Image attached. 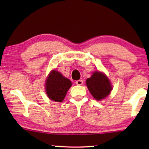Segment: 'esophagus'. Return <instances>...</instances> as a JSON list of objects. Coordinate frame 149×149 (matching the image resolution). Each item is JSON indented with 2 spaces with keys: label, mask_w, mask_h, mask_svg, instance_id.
<instances>
[{
  "label": "esophagus",
  "mask_w": 149,
  "mask_h": 149,
  "mask_svg": "<svg viewBox=\"0 0 149 149\" xmlns=\"http://www.w3.org/2000/svg\"><path fill=\"white\" fill-rule=\"evenodd\" d=\"M75 84H76V85H83V84H84V81H83V80H81V79L77 80L75 81Z\"/></svg>",
  "instance_id": "1"
}]
</instances>
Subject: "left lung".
I'll list each match as a JSON object with an SVG mask.
<instances>
[{"label": "left lung", "instance_id": "obj_1", "mask_svg": "<svg viewBox=\"0 0 149 149\" xmlns=\"http://www.w3.org/2000/svg\"><path fill=\"white\" fill-rule=\"evenodd\" d=\"M86 85L91 94L97 100L107 97L112 89L109 79L100 72L93 73L92 76L86 80Z\"/></svg>", "mask_w": 149, "mask_h": 149}]
</instances>
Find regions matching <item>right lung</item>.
Here are the masks:
<instances>
[{
    "label": "right lung",
    "mask_w": 149,
    "mask_h": 149,
    "mask_svg": "<svg viewBox=\"0 0 149 149\" xmlns=\"http://www.w3.org/2000/svg\"><path fill=\"white\" fill-rule=\"evenodd\" d=\"M71 86V81L56 70L50 72L46 80L47 96L50 100L55 102H61Z\"/></svg>",
    "instance_id": "1"
}]
</instances>
